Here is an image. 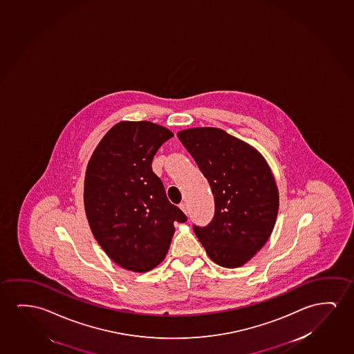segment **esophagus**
Segmentation results:
<instances>
[{
  "label": "esophagus",
  "mask_w": 354,
  "mask_h": 354,
  "mask_svg": "<svg viewBox=\"0 0 354 354\" xmlns=\"http://www.w3.org/2000/svg\"><path fill=\"white\" fill-rule=\"evenodd\" d=\"M180 209L185 212V214H189V209H188V205L185 204V203H182L180 204Z\"/></svg>",
  "instance_id": "esophagus-1"
}]
</instances>
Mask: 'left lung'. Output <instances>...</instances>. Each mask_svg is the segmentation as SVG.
I'll list each match as a JSON object with an SVG mask.
<instances>
[{
  "label": "left lung",
  "instance_id": "8db88e82",
  "mask_svg": "<svg viewBox=\"0 0 354 354\" xmlns=\"http://www.w3.org/2000/svg\"><path fill=\"white\" fill-rule=\"evenodd\" d=\"M194 158L214 198V216L193 230L214 263L236 268L263 248L273 232L279 193L263 156L244 140L216 127L177 133Z\"/></svg>",
  "mask_w": 354,
  "mask_h": 354
}]
</instances>
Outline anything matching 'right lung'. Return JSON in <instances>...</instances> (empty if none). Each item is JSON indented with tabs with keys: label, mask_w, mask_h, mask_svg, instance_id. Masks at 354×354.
Returning a JSON list of instances; mask_svg holds the SVG:
<instances>
[{
	"label": "right lung",
	"mask_w": 354,
	"mask_h": 354,
	"mask_svg": "<svg viewBox=\"0 0 354 354\" xmlns=\"http://www.w3.org/2000/svg\"><path fill=\"white\" fill-rule=\"evenodd\" d=\"M172 137L150 121H121L87 165L84 203L91 230L111 261L127 270L145 273L161 263L174 224L187 221L151 169L156 151Z\"/></svg>",
	"instance_id": "add662e5"
}]
</instances>
